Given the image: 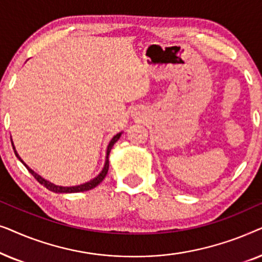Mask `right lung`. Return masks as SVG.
<instances>
[{"instance_id":"obj_1","label":"right lung","mask_w":262,"mask_h":262,"mask_svg":"<svg viewBox=\"0 0 262 262\" xmlns=\"http://www.w3.org/2000/svg\"><path fill=\"white\" fill-rule=\"evenodd\" d=\"M123 132H119V134H117L116 136H113L112 139H111L108 145H107V150H106V159H105V164H103L102 169L100 173L96 175V177L94 179H92V180H89L87 182H84V184H81V185H76V186H59V185H56L53 184V182L46 180V179H44L41 177V175H39L38 173H35V171L33 169H31L30 167L27 166L26 163L24 162L23 159L19 156V154H17V151L15 150V146H14V143L12 141V137H10V141H12V145H13V149H14V152H15V155L17 159H19L21 162L24 163V166L27 168L28 171L33 175V177L37 179L39 184H41L42 186H45L46 188L49 189V191L51 192H55V193H77V192H85V191H89V189L94 188L98 186L100 182L103 181V179L106 178L107 175V171H108V167H110V162H108V156H110V152H111V149L113 148V145L116 144L118 139L120 138V136Z\"/></svg>"}]
</instances>
